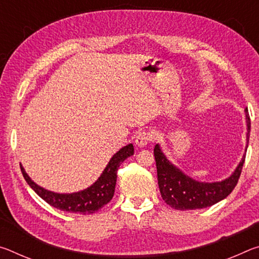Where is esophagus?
<instances>
[{"mask_svg":"<svg viewBox=\"0 0 259 259\" xmlns=\"http://www.w3.org/2000/svg\"><path fill=\"white\" fill-rule=\"evenodd\" d=\"M152 139L153 137L150 133H147V131H140V133H138V135L136 136L135 144L138 147H144L146 146L148 143L152 142Z\"/></svg>","mask_w":259,"mask_h":259,"instance_id":"1","label":"esophagus"}]
</instances>
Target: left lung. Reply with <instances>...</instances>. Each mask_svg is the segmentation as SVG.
<instances>
[{
    "label": "left lung",
    "mask_w": 259,
    "mask_h": 259,
    "mask_svg": "<svg viewBox=\"0 0 259 259\" xmlns=\"http://www.w3.org/2000/svg\"><path fill=\"white\" fill-rule=\"evenodd\" d=\"M244 112L245 122H247V143H249L250 117L248 109H244ZM247 148L248 145L245 146V152ZM154 156L157 170V184L162 199L166 204L177 210L203 209L224 200L238 184L245 157L243 154L242 159L230 177L221 182L207 183L193 179L182 171L178 166L172 164L161 151L159 144H156L154 147Z\"/></svg>",
    "instance_id": "left-lung-1"
}]
</instances>
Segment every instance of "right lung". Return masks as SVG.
Instances as JSON below:
<instances>
[{
  "instance_id": "add662e5",
  "label": "right lung",
  "mask_w": 259,
  "mask_h": 259,
  "mask_svg": "<svg viewBox=\"0 0 259 259\" xmlns=\"http://www.w3.org/2000/svg\"><path fill=\"white\" fill-rule=\"evenodd\" d=\"M131 155H134V145L128 144L112 156L103 174L93 185L85 188V190L74 193H56L46 190L30 179L21 164L20 169L25 181L47 203L57 209L63 210V211L89 214L103 208L105 204H107L112 200L116 185L117 168L122 162Z\"/></svg>"
}]
</instances>
